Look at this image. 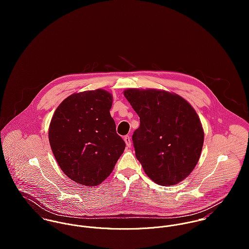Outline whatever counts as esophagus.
Here are the masks:
<instances>
[{
	"instance_id": "1",
	"label": "esophagus",
	"mask_w": 249,
	"mask_h": 249,
	"mask_svg": "<svg viewBox=\"0 0 249 249\" xmlns=\"http://www.w3.org/2000/svg\"><path fill=\"white\" fill-rule=\"evenodd\" d=\"M124 142H125V143H126V145H127L128 147H129V146H131V139H130V137H129L128 135L124 136Z\"/></svg>"
}]
</instances>
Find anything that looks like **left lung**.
<instances>
[{
    "label": "left lung",
    "mask_w": 249,
    "mask_h": 249,
    "mask_svg": "<svg viewBox=\"0 0 249 249\" xmlns=\"http://www.w3.org/2000/svg\"><path fill=\"white\" fill-rule=\"evenodd\" d=\"M124 95L140 117L132 141L144 173L162 186L181 182L196 166L203 146L196 112L186 100L164 90L127 89Z\"/></svg>",
    "instance_id": "obj_1"
}]
</instances>
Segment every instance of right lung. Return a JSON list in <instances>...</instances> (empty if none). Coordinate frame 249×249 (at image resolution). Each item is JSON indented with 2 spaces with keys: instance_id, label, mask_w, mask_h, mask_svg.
<instances>
[{
  "instance_id": "obj_1",
  "label": "right lung",
  "mask_w": 249,
  "mask_h": 249,
  "mask_svg": "<svg viewBox=\"0 0 249 249\" xmlns=\"http://www.w3.org/2000/svg\"><path fill=\"white\" fill-rule=\"evenodd\" d=\"M112 95L103 89L74 93L56 108L49 127L53 153L75 183L97 186L125 148L110 115Z\"/></svg>"
}]
</instances>
